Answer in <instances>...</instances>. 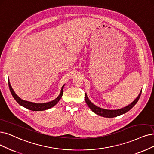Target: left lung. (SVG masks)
<instances>
[{"label": "left lung", "instance_id": "8db88e82", "mask_svg": "<svg viewBox=\"0 0 154 154\" xmlns=\"http://www.w3.org/2000/svg\"><path fill=\"white\" fill-rule=\"evenodd\" d=\"M141 91H140V93L139 95L138 96V97L131 104H130V105L124 107V108H122V109H118V110L104 109H102V108H100V107L95 106L94 104L92 103L89 100V99L87 96V94H85V102H86V103H87L88 106L94 113L97 114V115H99L102 117H104V118H114V117H117V116H120L121 114H123L127 112L131 108H133L135 104H136L137 103V102L138 101L139 98L140 97V95H141Z\"/></svg>", "mask_w": 154, "mask_h": 154}]
</instances>
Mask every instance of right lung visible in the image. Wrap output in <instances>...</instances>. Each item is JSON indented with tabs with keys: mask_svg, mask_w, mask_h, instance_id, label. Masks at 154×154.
Instances as JSON below:
<instances>
[{
	"mask_svg": "<svg viewBox=\"0 0 154 154\" xmlns=\"http://www.w3.org/2000/svg\"><path fill=\"white\" fill-rule=\"evenodd\" d=\"M8 84H9V90L11 91V93L12 95H13V97H14V99L16 100V101L21 106L25 107L29 110H33V111H42V110H45L50 109L51 107H53L60 100L61 97H62L63 94V88L64 87V85L63 86L62 89H61V91H60V95L55 100H54L51 102H47V103H33V102H28V101L22 100L21 98H20L15 94V92L14 91L13 88L11 87L9 80H8Z\"/></svg>",
	"mask_w": 154,
	"mask_h": 154,
	"instance_id": "1",
	"label": "right lung"
}]
</instances>
